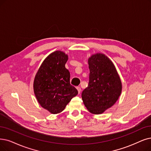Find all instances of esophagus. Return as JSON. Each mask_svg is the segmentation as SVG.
<instances>
[{
  "instance_id": "esophagus-1",
  "label": "esophagus",
  "mask_w": 151,
  "mask_h": 151,
  "mask_svg": "<svg viewBox=\"0 0 151 151\" xmlns=\"http://www.w3.org/2000/svg\"><path fill=\"white\" fill-rule=\"evenodd\" d=\"M76 88H77V90H78V93H80L81 92V87H77Z\"/></svg>"
}]
</instances>
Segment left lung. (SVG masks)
Returning <instances> with one entry per match:
<instances>
[{"label": "left lung", "instance_id": "1", "mask_svg": "<svg viewBox=\"0 0 151 151\" xmlns=\"http://www.w3.org/2000/svg\"><path fill=\"white\" fill-rule=\"evenodd\" d=\"M88 63L89 82L82 93V99L90 113L99 114L116 103L122 84L113 63L104 54L90 56Z\"/></svg>", "mask_w": 151, "mask_h": 151}]
</instances>
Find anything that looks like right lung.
<instances>
[{
  "mask_svg": "<svg viewBox=\"0 0 151 151\" xmlns=\"http://www.w3.org/2000/svg\"><path fill=\"white\" fill-rule=\"evenodd\" d=\"M68 56L56 51L41 64L33 82V90L40 105L52 114L63 111L71 99L78 94L70 85V72L65 64Z\"/></svg>",
  "mask_w": 151,
  "mask_h": 151,
  "instance_id": "obj_1",
  "label": "right lung"
}]
</instances>
